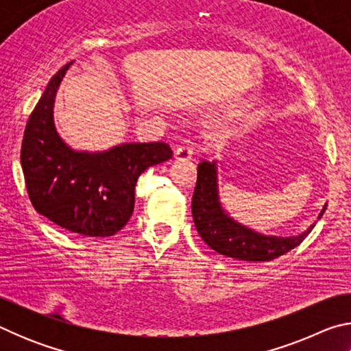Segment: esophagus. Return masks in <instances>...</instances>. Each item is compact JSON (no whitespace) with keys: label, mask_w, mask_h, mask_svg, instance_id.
<instances>
[{"label":"esophagus","mask_w":351,"mask_h":351,"mask_svg":"<svg viewBox=\"0 0 351 351\" xmlns=\"http://www.w3.org/2000/svg\"><path fill=\"white\" fill-rule=\"evenodd\" d=\"M193 156V150L189 145H180L175 150V159L176 161H189Z\"/></svg>","instance_id":"34e87169"}]
</instances>
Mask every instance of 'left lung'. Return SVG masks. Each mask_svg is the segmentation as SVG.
I'll use <instances>...</instances> for the list:
<instances>
[{"mask_svg":"<svg viewBox=\"0 0 351 351\" xmlns=\"http://www.w3.org/2000/svg\"><path fill=\"white\" fill-rule=\"evenodd\" d=\"M325 209L326 204L319 213V218L324 215ZM192 215L195 228L207 246L226 257L246 261H269L280 257L299 246L316 226V223L311 224L300 235L268 237L235 223L219 204L217 165L209 161L198 164L197 186L192 197Z\"/></svg>","mask_w":351,"mask_h":351,"instance_id":"1","label":"left lung"}]
</instances>
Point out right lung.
<instances>
[{"instance_id":"1","label":"right lung","mask_w":351,"mask_h":351,"mask_svg":"<svg viewBox=\"0 0 351 351\" xmlns=\"http://www.w3.org/2000/svg\"><path fill=\"white\" fill-rule=\"evenodd\" d=\"M68 64L47 83L29 116L21 167L34 209L83 237H111L128 223L141 173L171 158L165 142L122 144L106 152H74L54 125V100Z\"/></svg>"}]
</instances>
